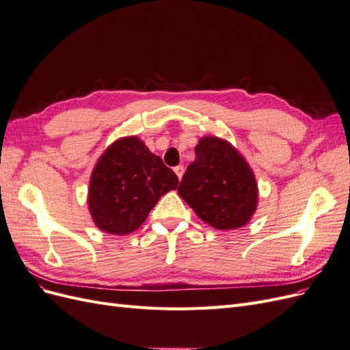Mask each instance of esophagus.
<instances>
[{"label": "esophagus", "mask_w": 350, "mask_h": 350, "mask_svg": "<svg viewBox=\"0 0 350 350\" xmlns=\"http://www.w3.org/2000/svg\"><path fill=\"white\" fill-rule=\"evenodd\" d=\"M174 172L176 174L178 179H181V178H183V175H184V166H183V165L175 166V167H174Z\"/></svg>", "instance_id": "34e87169"}]
</instances>
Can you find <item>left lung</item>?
I'll use <instances>...</instances> for the list:
<instances>
[{
    "label": "left lung",
    "mask_w": 350,
    "mask_h": 350,
    "mask_svg": "<svg viewBox=\"0 0 350 350\" xmlns=\"http://www.w3.org/2000/svg\"><path fill=\"white\" fill-rule=\"evenodd\" d=\"M178 194L207 225L219 230L245 226L256 213L258 185L248 162L229 142L201 137Z\"/></svg>",
    "instance_id": "left-lung-1"
}]
</instances>
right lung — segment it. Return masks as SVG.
Masks as SVG:
<instances>
[{"label":"right lung","mask_w":350,"mask_h":350,"mask_svg":"<svg viewBox=\"0 0 350 350\" xmlns=\"http://www.w3.org/2000/svg\"><path fill=\"white\" fill-rule=\"evenodd\" d=\"M178 176L137 135L115 140L93 167L88 204L100 230L126 235L139 229Z\"/></svg>","instance_id":"right-lung-1"}]
</instances>
